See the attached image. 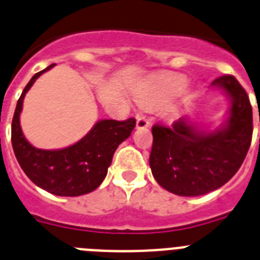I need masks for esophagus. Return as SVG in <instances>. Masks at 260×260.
I'll return each mask as SVG.
<instances>
[{"instance_id":"34e87169","label":"esophagus","mask_w":260,"mask_h":260,"mask_svg":"<svg viewBox=\"0 0 260 260\" xmlns=\"http://www.w3.org/2000/svg\"><path fill=\"white\" fill-rule=\"evenodd\" d=\"M150 126V119L147 118L146 116L143 114H139L137 117V127L142 128V127H148Z\"/></svg>"}]
</instances>
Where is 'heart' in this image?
<instances>
[{"label": "heart", "instance_id": "heart-1", "mask_svg": "<svg viewBox=\"0 0 260 260\" xmlns=\"http://www.w3.org/2000/svg\"><path fill=\"white\" fill-rule=\"evenodd\" d=\"M186 82H187V80H186V78L183 77V75H177V74L165 75V77L160 78V80H158V87H160V89L164 91V92L173 93V92H178V91H181V89L185 87ZM139 102H141L143 105L148 104V103H150V96H147V95L141 96Z\"/></svg>", "mask_w": 260, "mask_h": 260}]
</instances>
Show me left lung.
I'll use <instances>...</instances> for the list:
<instances>
[{"label":"left lung","mask_w":260,"mask_h":260,"mask_svg":"<svg viewBox=\"0 0 260 260\" xmlns=\"http://www.w3.org/2000/svg\"><path fill=\"white\" fill-rule=\"evenodd\" d=\"M211 86L231 100L228 118L219 128L201 130L189 117L171 127H152L151 171L158 185L181 197H198L225 185L251 144L252 108L246 91L233 75L216 78Z\"/></svg>","instance_id":"1"}]
</instances>
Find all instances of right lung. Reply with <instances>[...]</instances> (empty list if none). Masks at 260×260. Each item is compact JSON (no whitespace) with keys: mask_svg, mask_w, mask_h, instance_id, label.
<instances>
[{"mask_svg":"<svg viewBox=\"0 0 260 260\" xmlns=\"http://www.w3.org/2000/svg\"><path fill=\"white\" fill-rule=\"evenodd\" d=\"M36 73L17 103L11 123V144L18 162L32 182L58 197H79L98 189L108 173L117 147L132 135L135 118L100 119L80 141L62 150H40L32 146L20 128L23 99L43 73Z\"/></svg>","mask_w":260,"mask_h":260,"instance_id":"1","label":"right lung"}]
</instances>
